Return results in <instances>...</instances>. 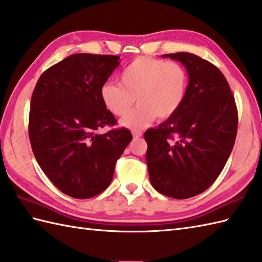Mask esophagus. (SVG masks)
<instances>
[{"label": "esophagus", "mask_w": 262, "mask_h": 262, "mask_svg": "<svg viewBox=\"0 0 262 262\" xmlns=\"http://www.w3.org/2000/svg\"><path fill=\"white\" fill-rule=\"evenodd\" d=\"M132 136H133V138H135V139H138V138H140L142 136V132L139 131V130H133L132 131Z\"/></svg>", "instance_id": "34e87169"}]
</instances>
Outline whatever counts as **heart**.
<instances>
[{"label":"heart","mask_w":262,"mask_h":262,"mask_svg":"<svg viewBox=\"0 0 262 262\" xmlns=\"http://www.w3.org/2000/svg\"><path fill=\"white\" fill-rule=\"evenodd\" d=\"M188 82V73L182 63L142 56L121 72V85L105 83L100 96L104 106L119 118L129 113L137 98L139 106L121 123L129 129H141L156 118H172L184 104Z\"/></svg>","instance_id":"1"}]
</instances>
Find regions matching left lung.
I'll list each match as a JSON object with an SVG mask.
<instances>
[{"label":"left lung","instance_id":"left-lung-1","mask_svg":"<svg viewBox=\"0 0 262 262\" xmlns=\"http://www.w3.org/2000/svg\"><path fill=\"white\" fill-rule=\"evenodd\" d=\"M162 57L188 72L187 95L179 111L144 133L151 185L162 195L185 200L206 190L233 149L237 110L228 80L213 63L189 52Z\"/></svg>","mask_w":262,"mask_h":262}]
</instances>
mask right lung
Returning <instances> with one entry per match:
<instances>
[{"instance_id": "right-lung-1", "label": "right lung", "mask_w": 262, "mask_h": 262, "mask_svg": "<svg viewBox=\"0 0 262 262\" xmlns=\"http://www.w3.org/2000/svg\"><path fill=\"white\" fill-rule=\"evenodd\" d=\"M120 57L75 54L39 77L29 114V138L38 164L56 187L74 199H91L111 184L115 164L132 140L114 126L100 96Z\"/></svg>"}]
</instances>
